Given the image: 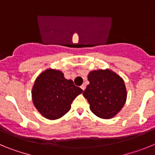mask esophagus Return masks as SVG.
<instances>
[{
  "label": "esophagus",
  "instance_id": "esophagus-1",
  "mask_svg": "<svg viewBox=\"0 0 155 155\" xmlns=\"http://www.w3.org/2000/svg\"><path fill=\"white\" fill-rule=\"evenodd\" d=\"M81 89L83 90V91H84V90H85V88H86V84H83L81 86Z\"/></svg>",
  "mask_w": 155,
  "mask_h": 155
}]
</instances>
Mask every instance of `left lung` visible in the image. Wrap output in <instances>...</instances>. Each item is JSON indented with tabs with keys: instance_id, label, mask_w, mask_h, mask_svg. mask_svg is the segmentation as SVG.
Here are the masks:
<instances>
[{
	"instance_id": "1",
	"label": "left lung",
	"mask_w": 155,
	"mask_h": 155,
	"mask_svg": "<svg viewBox=\"0 0 155 155\" xmlns=\"http://www.w3.org/2000/svg\"><path fill=\"white\" fill-rule=\"evenodd\" d=\"M87 80L89 84L83 95L89 103L91 111L99 118H113L124 107L127 100L123 78L106 69L91 71Z\"/></svg>"
}]
</instances>
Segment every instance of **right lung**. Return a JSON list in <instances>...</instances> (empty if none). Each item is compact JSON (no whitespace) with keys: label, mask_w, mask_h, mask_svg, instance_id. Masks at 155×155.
Returning a JSON list of instances; mask_svg holds the SVG:
<instances>
[{"label":"right lung","mask_w":155,"mask_h":155,"mask_svg":"<svg viewBox=\"0 0 155 155\" xmlns=\"http://www.w3.org/2000/svg\"><path fill=\"white\" fill-rule=\"evenodd\" d=\"M83 90L67 80L61 71L47 69L35 79L31 90L35 107L49 120L61 118L71 109V103Z\"/></svg>","instance_id":"right-lung-1"}]
</instances>
